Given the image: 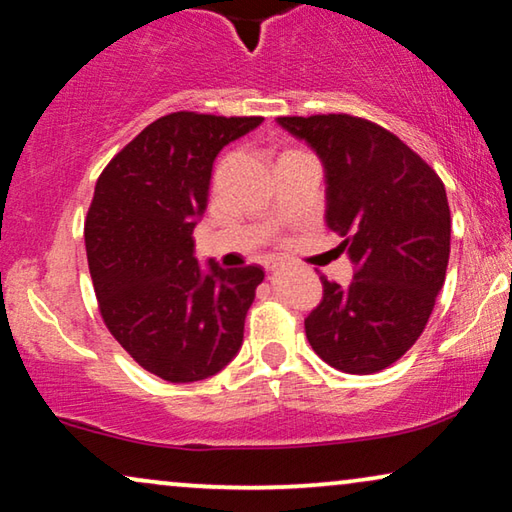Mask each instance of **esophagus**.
Listing matches in <instances>:
<instances>
[{
  "label": "esophagus",
  "instance_id": "1",
  "mask_svg": "<svg viewBox=\"0 0 512 512\" xmlns=\"http://www.w3.org/2000/svg\"><path fill=\"white\" fill-rule=\"evenodd\" d=\"M265 268H268V270H277V268H279V258H272V261L265 263Z\"/></svg>",
  "mask_w": 512,
  "mask_h": 512
}]
</instances>
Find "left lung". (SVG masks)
Masks as SVG:
<instances>
[{"mask_svg":"<svg viewBox=\"0 0 512 512\" xmlns=\"http://www.w3.org/2000/svg\"><path fill=\"white\" fill-rule=\"evenodd\" d=\"M323 161L325 221L344 242L348 286L321 277L305 318L311 348L346 374H374L418 342L450 256L446 187L425 159L379 124L346 113L277 117Z\"/></svg>","mask_w":512,"mask_h":512,"instance_id":"left-lung-1","label":"left lung"}]
</instances>
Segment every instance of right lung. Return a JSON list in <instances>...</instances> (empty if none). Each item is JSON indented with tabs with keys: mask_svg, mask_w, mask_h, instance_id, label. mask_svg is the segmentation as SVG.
<instances>
[{
	"mask_svg": "<svg viewBox=\"0 0 512 512\" xmlns=\"http://www.w3.org/2000/svg\"><path fill=\"white\" fill-rule=\"evenodd\" d=\"M263 117L180 110L159 117L110 159L85 221L87 263L103 323L140 367L170 383L217 374L242 346L263 281L258 265L224 270L194 258L221 147Z\"/></svg>",
	"mask_w": 512,
	"mask_h": 512,
	"instance_id": "1",
	"label": "right lung"
}]
</instances>
